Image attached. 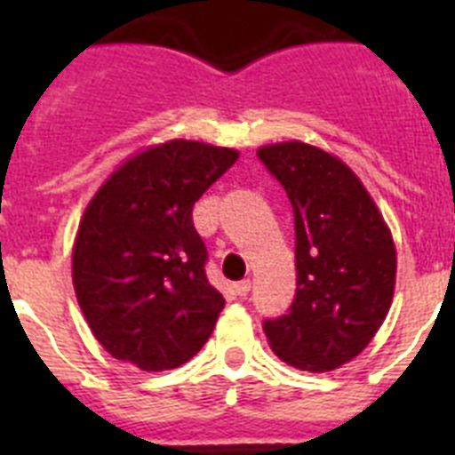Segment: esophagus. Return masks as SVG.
<instances>
[{"label":"esophagus","instance_id":"esophagus-1","mask_svg":"<svg viewBox=\"0 0 455 455\" xmlns=\"http://www.w3.org/2000/svg\"><path fill=\"white\" fill-rule=\"evenodd\" d=\"M251 280H239V283L235 284V291L239 293V296H246L248 291H251Z\"/></svg>","mask_w":455,"mask_h":455}]
</instances>
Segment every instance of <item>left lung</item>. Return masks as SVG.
Masks as SVG:
<instances>
[{"label":"left lung","mask_w":455,"mask_h":455,"mask_svg":"<svg viewBox=\"0 0 455 455\" xmlns=\"http://www.w3.org/2000/svg\"><path fill=\"white\" fill-rule=\"evenodd\" d=\"M284 187L296 228V299L264 323L283 363L325 373L351 363L392 307L396 246L380 209L355 172L303 140L257 150Z\"/></svg>","instance_id":"8db88e82"}]
</instances>
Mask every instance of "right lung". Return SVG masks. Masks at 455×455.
Here are the masks:
<instances>
[{
    "mask_svg": "<svg viewBox=\"0 0 455 455\" xmlns=\"http://www.w3.org/2000/svg\"><path fill=\"white\" fill-rule=\"evenodd\" d=\"M239 159L235 148L172 139L127 156L84 209L72 284L95 339L140 371L188 363L225 299L204 275L196 200Z\"/></svg>",
    "mask_w": 455,
    "mask_h": 455,
    "instance_id": "obj_1",
    "label": "right lung"
}]
</instances>
